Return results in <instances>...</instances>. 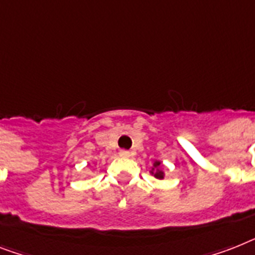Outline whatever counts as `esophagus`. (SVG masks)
I'll return each mask as SVG.
<instances>
[{"instance_id":"34e87169","label":"esophagus","mask_w":255,"mask_h":255,"mask_svg":"<svg viewBox=\"0 0 255 255\" xmlns=\"http://www.w3.org/2000/svg\"><path fill=\"white\" fill-rule=\"evenodd\" d=\"M120 156H121V157H130V152H129V151H125V150L120 151Z\"/></svg>"}]
</instances>
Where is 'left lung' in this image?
<instances>
[{
  "instance_id": "1",
  "label": "left lung",
  "mask_w": 255,
  "mask_h": 255,
  "mask_svg": "<svg viewBox=\"0 0 255 255\" xmlns=\"http://www.w3.org/2000/svg\"><path fill=\"white\" fill-rule=\"evenodd\" d=\"M150 173L152 174L153 177L157 178V180H163L164 176H165V172H163V169H161V161L160 160L153 161Z\"/></svg>"
}]
</instances>
